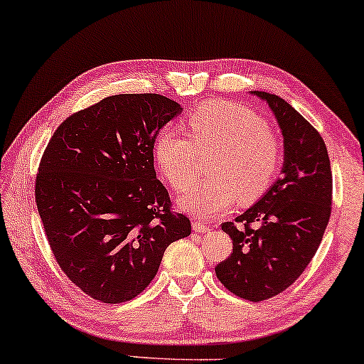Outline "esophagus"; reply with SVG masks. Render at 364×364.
<instances>
[{"mask_svg": "<svg viewBox=\"0 0 364 364\" xmlns=\"http://www.w3.org/2000/svg\"><path fill=\"white\" fill-rule=\"evenodd\" d=\"M192 228H193L195 232H200V234H205V232H210L211 231V226L203 225V223H198V221H193L192 223Z\"/></svg>", "mask_w": 364, "mask_h": 364, "instance_id": "esophagus-1", "label": "esophagus"}]
</instances>
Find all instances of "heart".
Here are the masks:
<instances>
[{
	"label": "heart",
	"mask_w": 364,
	"mask_h": 364,
	"mask_svg": "<svg viewBox=\"0 0 364 364\" xmlns=\"http://www.w3.org/2000/svg\"><path fill=\"white\" fill-rule=\"evenodd\" d=\"M192 138L164 128L154 141V158L174 188L195 181L201 156L215 154L210 182H198L178 195L177 205L198 220H213L239 200L252 203L275 181L282 146L262 115L232 102H208L188 117Z\"/></svg>",
	"instance_id": "obj_1"
}]
</instances>
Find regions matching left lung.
Here are the masks:
<instances>
[{"mask_svg":"<svg viewBox=\"0 0 364 364\" xmlns=\"http://www.w3.org/2000/svg\"><path fill=\"white\" fill-rule=\"evenodd\" d=\"M265 100L283 135L282 177L260 200L228 221L223 231L232 252L215 272L229 291L247 301H264L284 291L309 265L332 210V171L318 132L287 100L252 91ZM257 222L259 228L250 225Z\"/></svg>","mask_w":364,"mask_h":364,"instance_id":"left-lung-1","label":"left lung"}]
</instances>
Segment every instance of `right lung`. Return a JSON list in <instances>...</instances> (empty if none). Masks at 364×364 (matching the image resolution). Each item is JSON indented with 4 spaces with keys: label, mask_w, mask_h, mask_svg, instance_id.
<instances>
[{
    "label": "right lung",
    "mask_w": 364,
    "mask_h": 364,
    "mask_svg": "<svg viewBox=\"0 0 364 364\" xmlns=\"http://www.w3.org/2000/svg\"><path fill=\"white\" fill-rule=\"evenodd\" d=\"M181 112L159 94L110 96L68 117L43 151L36 201L50 249L94 299L135 298L192 231L154 171L156 136Z\"/></svg>",
    "instance_id": "1"
}]
</instances>
